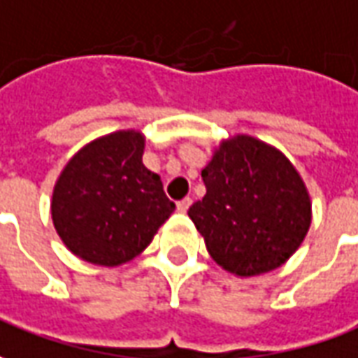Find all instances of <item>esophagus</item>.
Instances as JSON below:
<instances>
[{
  "instance_id": "1",
  "label": "esophagus",
  "mask_w": 358,
  "mask_h": 358,
  "mask_svg": "<svg viewBox=\"0 0 358 358\" xmlns=\"http://www.w3.org/2000/svg\"><path fill=\"white\" fill-rule=\"evenodd\" d=\"M191 203H193V201H191L189 196H185V199H181V201L177 203V210L187 212V210H189V206H191Z\"/></svg>"
}]
</instances>
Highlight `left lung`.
I'll list each match as a JSON object with an SVG mask.
<instances>
[{
	"label": "left lung",
	"instance_id": "obj_1",
	"mask_svg": "<svg viewBox=\"0 0 358 358\" xmlns=\"http://www.w3.org/2000/svg\"><path fill=\"white\" fill-rule=\"evenodd\" d=\"M189 208L212 259L240 277L280 267L310 228V199L285 155L255 138L222 142Z\"/></svg>",
	"mask_w": 358,
	"mask_h": 358
}]
</instances>
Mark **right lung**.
Masks as SVG:
<instances>
[{
  "label": "right lung",
  "mask_w": 358,
  "mask_h": 358,
  "mask_svg": "<svg viewBox=\"0 0 358 358\" xmlns=\"http://www.w3.org/2000/svg\"><path fill=\"white\" fill-rule=\"evenodd\" d=\"M142 154L144 136L122 130L87 144L66 165L52 194V220L71 253L105 267L127 263L171 216L175 203Z\"/></svg>",
  "instance_id": "add662e5"
}]
</instances>
